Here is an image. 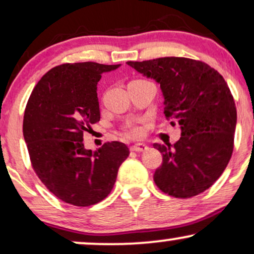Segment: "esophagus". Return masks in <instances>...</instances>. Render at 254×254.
Wrapping results in <instances>:
<instances>
[{
    "mask_svg": "<svg viewBox=\"0 0 254 254\" xmlns=\"http://www.w3.org/2000/svg\"><path fill=\"white\" fill-rule=\"evenodd\" d=\"M130 149H132L133 152H143L147 149V146L145 145V143L139 142V143H135V145H133L132 147H130Z\"/></svg>",
    "mask_w": 254,
    "mask_h": 254,
    "instance_id": "34e87169",
    "label": "esophagus"
}]
</instances>
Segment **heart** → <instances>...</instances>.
<instances>
[{"instance_id":"obj_1","label":"heart","mask_w":254,"mask_h":254,"mask_svg":"<svg viewBox=\"0 0 254 254\" xmlns=\"http://www.w3.org/2000/svg\"><path fill=\"white\" fill-rule=\"evenodd\" d=\"M128 133H129V135H132V136H137V135H140V129L135 126H130L129 128H128Z\"/></svg>"}]
</instances>
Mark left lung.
<instances>
[{
  "instance_id": "8db88e82",
  "label": "left lung",
  "mask_w": 254,
  "mask_h": 254,
  "mask_svg": "<svg viewBox=\"0 0 254 254\" xmlns=\"http://www.w3.org/2000/svg\"><path fill=\"white\" fill-rule=\"evenodd\" d=\"M128 65L160 84L167 120L180 125L181 136L154 148L162 164L154 183L162 192L187 199L213 185L230 161L237 108L226 81L205 62L187 58H159Z\"/></svg>"
}]
</instances>
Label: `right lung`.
I'll list each match as a JSON object with an SVG mask.
<instances>
[{
  "mask_svg": "<svg viewBox=\"0 0 254 254\" xmlns=\"http://www.w3.org/2000/svg\"><path fill=\"white\" fill-rule=\"evenodd\" d=\"M120 64L77 62L56 65L41 77L28 100L23 136L39 179L62 201L86 207L106 198L129 149L119 141L93 152L83 132L100 121L98 82Z\"/></svg>",
  "mask_w": 254,
  "mask_h": 254,
  "instance_id": "obj_1",
  "label": "right lung"
}]
</instances>
